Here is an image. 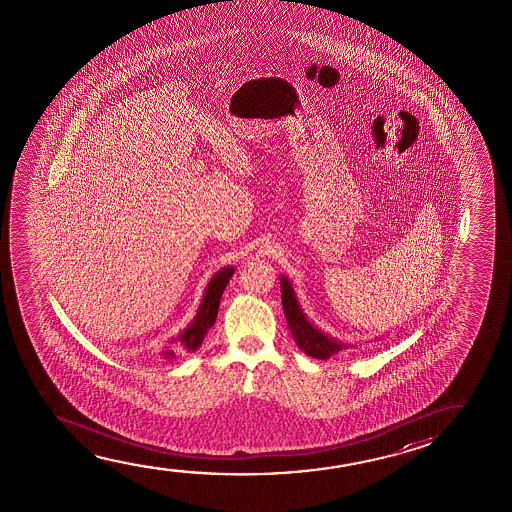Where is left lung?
Here are the masks:
<instances>
[{"instance_id":"1","label":"left lung","mask_w":512,"mask_h":512,"mask_svg":"<svg viewBox=\"0 0 512 512\" xmlns=\"http://www.w3.org/2000/svg\"><path fill=\"white\" fill-rule=\"evenodd\" d=\"M282 304L290 333L294 336L297 347L303 350L304 354L315 359H329L336 352L345 349L343 343L334 341L310 324V320L306 319L303 310L299 308L294 289L285 276H282Z\"/></svg>"}]
</instances>
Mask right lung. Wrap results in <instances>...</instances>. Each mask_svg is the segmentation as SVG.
Returning a JSON list of instances; mask_svg holds the SVG:
<instances>
[{
  "label": "right lung",
  "mask_w": 512,
  "mask_h": 512,
  "mask_svg": "<svg viewBox=\"0 0 512 512\" xmlns=\"http://www.w3.org/2000/svg\"><path fill=\"white\" fill-rule=\"evenodd\" d=\"M232 273H234L232 267H225L218 275L211 278V282L208 283V289H206L204 297H202V303H200L197 317L193 319L192 326L188 327L185 333L179 336V341H181V347H183V349H199L200 343H202L204 336L208 333L209 327L215 324L220 299H222L223 290L227 287ZM172 356H174L172 350H165V357Z\"/></svg>",
  "instance_id": "add662e5"
}]
</instances>
